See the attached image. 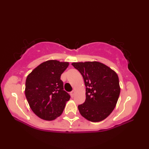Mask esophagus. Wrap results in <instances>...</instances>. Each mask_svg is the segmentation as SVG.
Listing matches in <instances>:
<instances>
[{
	"instance_id": "esophagus-1",
	"label": "esophagus",
	"mask_w": 149,
	"mask_h": 149,
	"mask_svg": "<svg viewBox=\"0 0 149 149\" xmlns=\"http://www.w3.org/2000/svg\"><path fill=\"white\" fill-rule=\"evenodd\" d=\"M75 94V91H72L71 93H70V95H71L72 97H74Z\"/></svg>"
}]
</instances>
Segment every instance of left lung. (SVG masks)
Instances as JSON below:
<instances>
[{
	"instance_id": "1",
	"label": "left lung",
	"mask_w": 149,
	"mask_h": 149,
	"mask_svg": "<svg viewBox=\"0 0 149 149\" xmlns=\"http://www.w3.org/2000/svg\"><path fill=\"white\" fill-rule=\"evenodd\" d=\"M72 65L82 75L86 87L85 101L78 106L81 115L93 122L104 120L114 109L120 96L117 74L99 62H74Z\"/></svg>"
}]
</instances>
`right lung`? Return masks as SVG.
Returning <instances> with one entry per match:
<instances>
[{
  "instance_id": "obj_1",
  "label": "right lung",
  "mask_w": 149,
  "mask_h": 149,
  "mask_svg": "<svg viewBox=\"0 0 149 149\" xmlns=\"http://www.w3.org/2000/svg\"><path fill=\"white\" fill-rule=\"evenodd\" d=\"M68 65L66 62L48 60L27 75L25 89L27 100L33 112L42 120L51 121L60 116L70 99L60 79Z\"/></svg>"
}]
</instances>
